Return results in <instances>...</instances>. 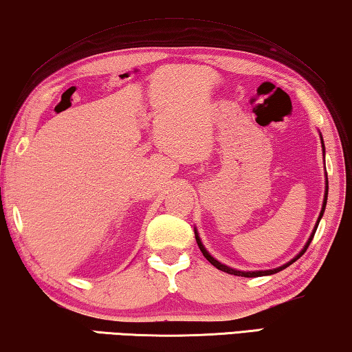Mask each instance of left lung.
<instances>
[{"mask_svg":"<svg viewBox=\"0 0 352 352\" xmlns=\"http://www.w3.org/2000/svg\"><path fill=\"white\" fill-rule=\"evenodd\" d=\"M322 149H324V143H322ZM327 192H329V184H326V195H324V203H322V209H321V214H320V219H318V221H316V226H315V230H313V232H311V236H310V239H308V242H307V245L304 247V250H302L299 255H297L294 259H291L289 263H286L285 266H282V267H277V269H270V270H256V272H242V270H234V269H231V267H228V266H225V264H221V263H219L217 259H214L212 256L209 255L208 253V250L206 248L203 247V244H201V241H199V237H198V232L195 231V239H197V244H198V247H199V250H201V253H203V256L208 259V261L212 264V266H215L217 267L219 270H223V272H226V274H231V275H239V277H261V275H272V274H275V272H280V270H283L285 267H288V266H291V264H293L296 259H299L302 255H304L305 253V250L308 248V245H310V242H311V239H313V236H315V232H316V228H318V225H320V220H321V217H322V214H324V209H326V203H327Z\"/></svg>","mask_w":352,"mask_h":352,"instance_id":"obj_1","label":"left lung"}]
</instances>
